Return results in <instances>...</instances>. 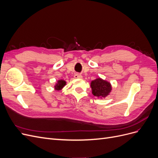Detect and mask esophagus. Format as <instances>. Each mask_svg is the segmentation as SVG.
<instances>
[{
	"label": "esophagus",
	"instance_id": "esophagus-1",
	"mask_svg": "<svg viewBox=\"0 0 158 158\" xmlns=\"http://www.w3.org/2000/svg\"><path fill=\"white\" fill-rule=\"evenodd\" d=\"M74 78H82V76L79 73H76L74 76Z\"/></svg>",
	"mask_w": 158,
	"mask_h": 158
}]
</instances>
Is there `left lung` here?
I'll return each mask as SVG.
<instances>
[{"instance_id": "8db88e82", "label": "left lung", "mask_w": 158, "mask_h": 158, "mask_svg": "<svg viewBox=\"0 0 158 158\" xmlns=\"http://www.w3.org/2000/svg\"><path fill=\"white\" fill-rule=\"evenodd\" d=\"M91 88L94 95L101 98L106 97L111 90V84L101 78L93 80L91 82Z\"/></svg>"}]
</instances>
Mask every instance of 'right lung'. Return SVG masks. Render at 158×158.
<instances>
[{"label":"right lung","instance_id":"1","mask_svg":"<svg viewBox=\"0 0 158 158\" xmlns=\"http://www.w3.org/2000/svg\"><path fill=\"white\" fill-rule=\"evenodd\" d=\"M65 85H66L65 81L63 80H60L58 81V82H57L56 85L55 86V89L56 90H60L63 88Z\"/></svg>","mask_w":158,"mask_h":158}]
</instances>
